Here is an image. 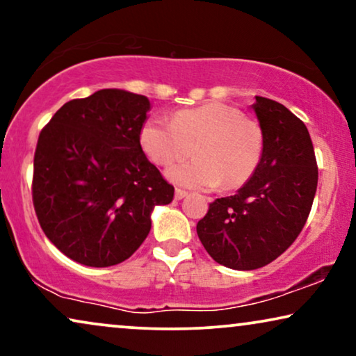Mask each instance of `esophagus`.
Here are the masks:
<instances>
[{"label": "esophagus", "mask_w": 356, "mask_h": 356, "mask_svg": "<svg viewBox=\"0 0 356 356\" xmlns=\"http://www.w3.org/2000/svg\"><path fill=\"white\" fill-rule=\"evenodd\" d=\"M188 196V193L186 191H184V189H177V191H175V199H178V201H179V199H183V197H186Z\"/></svg>", "instance_id": "34e87169"}]
</instances>
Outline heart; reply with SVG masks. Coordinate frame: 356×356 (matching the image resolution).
<instances>
[{
  "label": "heart",
  "instance_id": "b5f03b06",
  "mask_svg": "<svg viewBox=\"0 0 356 356\" xmlns=\"http://www.w3.org/2000/svg\"><path fill=\"white\" fill-rule=\"evenodd\" d=\"M145 157L168 167L186 157L189 162L167 170L175 184L189 188L236 189L259 167L264 154V131L259 121L223 102L179 110L172 120L149 118L139 133Z\"/></svg>",
  "mask_w": 356,
  "mask_h": 356
}]
</instances>
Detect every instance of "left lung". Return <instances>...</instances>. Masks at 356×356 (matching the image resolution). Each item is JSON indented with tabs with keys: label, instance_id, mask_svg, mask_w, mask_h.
Listing matches in <instances>:
<instances>
[{
	"label": "left lung",
	"instance_id": "left-lung-1",
	"mask_svg": "<svg viewBox=\"0 0 356 356\" xmlns=\"http://www.w3.org/2000/svg\"><path fill=\"white\" fill-rule=\"evenodd\" d=\"M264 154L235 196L209 204L197 236L218 264L252 270L277 259L303 230L318 188L308 128L279 102L256 97Z\"/></svg>",
	"mask_w": 356,
	"mask_h": 356
}]
</instances>
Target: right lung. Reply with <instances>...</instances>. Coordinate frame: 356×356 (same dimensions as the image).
Listing matches in <instances>:
<instances>
[{
  "mask_svg": "<svg viewBox=\"0 0 356 356\" xmlns=\"http://www.w3.org/2000/svg\"><path fill=\"white\" fill-rule=\"evenodd\" d=\"M150 102L120 89L74 99L53 115L33 155L32 201L43 233L70 259L120 264L150 232L175 188L143 152Z\"/></svg>",
  "mask_w": 356,
  "mask_h": 356,
  "instance_id": "add662e5",
  "label": "right lung"
}]
</instances>
